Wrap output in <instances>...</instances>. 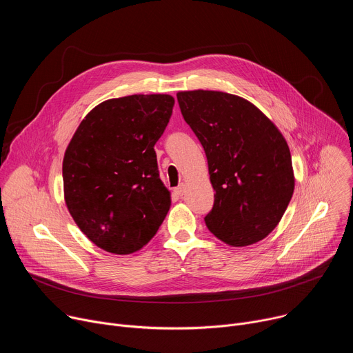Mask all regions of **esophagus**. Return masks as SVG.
Listing matches in <instances>:
<instances>
[{
    "label": "esophagus",
    "instance_id": "obj_1",
    "mask_svg": "<svg viewBox=\"0 0 353 353\" xmlns=\"http://www.w3.org/2000/svg\"><path fill=\"white\" fill-rule=\"evenodd\" d=\"M184 191H185V184H183V183H181L179 187L174 188V192H176L179 196H181V195L184 194Z\"/></svg>",
    "mask_w": 353,
    "mask_h": 353
}]
</instances>
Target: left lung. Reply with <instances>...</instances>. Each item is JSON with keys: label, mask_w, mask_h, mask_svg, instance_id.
I'll return each instance as SVG.
<instances>
[{"label": "left lung", "mask_w": 353, "mask_h": 353, "mask_svg": "<svg viewBox=\"0 0 353 353\" xmlns=\"http://www.w3.org/2000/svg\"><path fill=\"white\" fill-rule=\"evenodd\" d=\"M179 106L203 143L215 190L207 228L232 247L265 239L294 190L288 142L247 99L219 90H181Z\"/></svg>", "instance_id": "left-lung-1"}]
</instances>
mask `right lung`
<instances>
[{"label": "right lung", "instance_id": "1", "mask_svg": "<svg viewBox=\"0 0 353 353\" xmlns=\"http://www.w3.org/2000/svg\"><path fill=\"white\" fill-rule=\"evenodd\" d=\"M166 93L109 99L78 125L63 159L65 205L81 232L113 254L152 239L172 205L155 143L172 116Z\"/></svg>", "mask_w": 353, "mask_h": 353}]
</instances>
